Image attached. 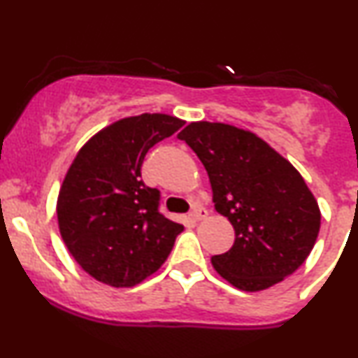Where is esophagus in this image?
Returning <instances> with one entry per match:
<instances>
[{
	"mask_svg": "<svg viewBox=\"0 0 358 358\" xmlns=\"http://www.w3.org/2000/svg\"><path fill=\"white\" fill-rule=\"evenodd\" d=\"M188 217H190V220H193V222H199V220H202V219H205V217H207V210H205V208H202V207H196V208H193Z\"/></svg>",
	"mask_w": 358,
	"mask_h": 358,
	"instance_id": "1",
	"label": "esophagus"
}]
</instances>
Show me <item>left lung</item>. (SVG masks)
I'll return each instance as SVG.
<instances>
[{"label":"left lung","instance_id":"8db88e82","mask_svg":"<svg viewBox=\"0 0 358 358\" xmlns=\"http://www.w3.org/2000/svg\"><path fill=\"white\" fill-rule=\"evenodd\" d=\"M178 139L195 151L210 180L215 210L236 241L212 257L213 269L242 291H261L293 274L313 249L320 213L298 170L250 131L190 122Z\"/></svg>","mask_w":358,"mask_h":358}]
</instances>
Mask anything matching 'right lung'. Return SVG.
<instances>
[{
  "instance_id": "1",
  "label": "right lung",
  "mask_w": 358,
  "mask_h": 358,
  "mask_svg": "<svg viewBox=\"0 0 358 358\" xmlns=\"http://www.w3.org/2000/svg\"><path fill=\"white\" fill-rule=\"evenodd\" d=\"M185 124L168 114L124 117L80 148L57 200L60 236L85 273L127 287L162 268L183 231L159 213V190L141 180L150 148Z\"/></svg>"
}]
</instances>
